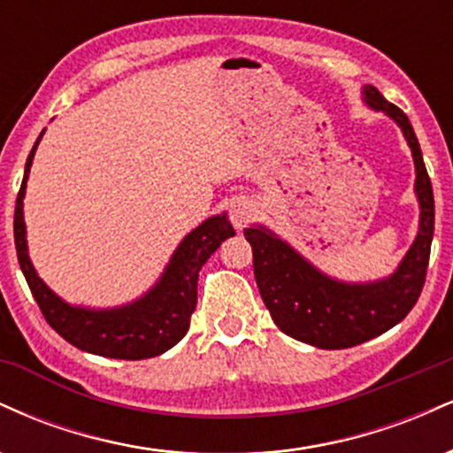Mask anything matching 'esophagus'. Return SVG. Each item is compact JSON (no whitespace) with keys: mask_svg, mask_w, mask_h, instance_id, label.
<instances>
[{"mask_svg":"<svg viewBox=\"0 0 453 453\" xmlns=\"http://www.w3.org/2000/svg\"><path fill=\"white\" fill-rule=\"evenodd\" d=\"M256 215H257L256 204L249 200H236L230 206V221L234 223L236 230H242L244 226H249V223L256 219Z\"/></svg>","mask_w":453,"mask_h":453,"instance_id":"1","label":"esophagus"}]
</instances>
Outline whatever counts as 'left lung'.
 Listing matches in <instances>:
<instances>
[{"mask_svg": "<svg viewBox=\"0 0 453 453\" xmlns=\"http://www.w3.org/2000/svg\"><path fill=\"white\" fill-rule=\"evenodd\" d=\"M372 111L398 123L415 161L419 232L394 274L372 283H345L317 270L264 226L244 230L253 249V273L264 304L280 332L319 349H347L383 334L403 321L422 294L434 234V196L422 149L407 114L372 85L362 91Z\"/></svg>", "mask_w": 453, "mask_h": 453, "instance_id": "left-lung-1", "label": "left lung"}]
</instances>
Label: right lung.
Wrapping results in <instances>:
<instances>
[{
  "label": "right lung",
  "instance_id": "right-lung-1",
  "mask_svg": "<svg viewBox=\"0 0 453 453\" xmlns=\"http://www.w3.org/2000/svg\"><path fill=\"white\" fill-rule=\"evenodd\" d=\"M40 138L35 140L25 164V176L17 196V206H14V244H17L20 270L27 279L31 294L42 311L44 319L70 345L96 353V356L117 357V360H144V357H155L168 351L189 330L191 313L196 311L197 303L200 268L226 238L236 234L226 212L211 217L194 232L187 234L153 289H149L136 303L102 311L72 306L38 277L29 259L27 241H25L23 197Z\"/></svg>",
  "mask_w": 453,
  "mask_h": 453
}]
</instances>
